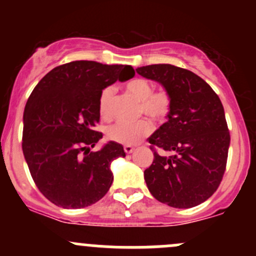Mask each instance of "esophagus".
<instances>
[{
  "label": "esophagus",
  "mask_w": 256,
  "mask_h": 256,
  "mask_svg": "<svg viewBox=\"0 0 256 256\" xmlns=\"http://www.w3.org/2000/svg\"><path fill=\"white\" fill-rule=\"evenodd\" d=\"M124 150H125L126 154H132V152L135 151V148H134L132 146H128V144H126V146H124Z\"/></svg>",
  "instance_id": "obj_1"
}]
</instances>
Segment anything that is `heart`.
<instances>
[{
  "label": "heart",
  "mask_w": 256,
  "mask_h": 256,
  "mask_svg": "<svg viewBox=\"0 0 256 256\" xmlns=\"http://www.w3.org/2000/svg\"><path fill=\"white\" fill-rule=\"evenodd\" d=\"M126 90L140 102V112L154 120H161L170 112L171 100L164 92H154V88L147 80L134 79L126 85ZM112 89L102 90L99 99V114L102 118H108L112 114ZM152 132V125L148 120L142 118L134 124L116 122L108 128L106 136L109 140L121 144H136Z\"/></svg>",
  "instance_id": "heart-1"
}]
</instances>
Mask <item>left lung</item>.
<instances>
[{"instance_id": "1", "label": "left lung", "mask_w": 256, "mask_h": 256, "mask_svg": "<svg viewBox=\"0 0 256 256\" xmlns=\"http://www.w3.org/2000/svg\"><path fill=\"white\" fill-rule=\"evenodd\" d=\"M136 72L158 82L171 100L167 121L147 141L172 154L154 152L144 172L147 188L170 207H196L216 192L226 171L230 135L220 99L187 69L152 64Z\"/></svg>"}]
</instances>
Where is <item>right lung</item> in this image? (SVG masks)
I'll list each match as a JSON object with an SVG mask.
<instances>
[{
	"mask_svg": "<svg viewBox=\"0 0 256 256\" xmlns=\"http://www.w3.org/2000/svg\"><path fill=\"white\" fill-rule=\"evenodd\" d=\"M131 66L76 60L52 69L30 95L23 112L22 150L33 180L47 200L66 209L102 200L114 180L112 162L125 157L122 144L95 131L102 90L134 78Z\"/></svg>",
	"mask_w": 256,
	"mask_h": 256,
	"instance_id": "add662e5",
	"label": "right lung"
}]
</instances>
